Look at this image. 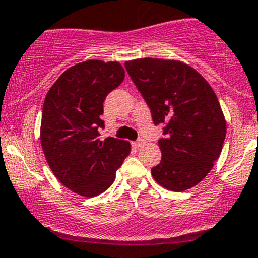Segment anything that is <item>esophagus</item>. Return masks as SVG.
I'll return each instance as SVG.
<instances>
[{"label": "esophagus", "instance_id": "34e87169", "mask_svg": "<svg viewBox=\"0 0 258 258\" xmlns=\"http://www.w3.org/2000/svg\"><path fill=\"white\" fill-rule=\"evenodd\" d=\"M142 145H144V140H139V141H136V142H132V146H134L135 148L141 147Z\"/></svg>", "mask_w": 258, "mask_h": 258}]
</instances>
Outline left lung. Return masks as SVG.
Returning <instances> with one entry per match:
<instances>
[{
    "mask_svg": "<svg viewBox=\"0 0 258 258\" xmlns=\"http://www.w3.org/2000/svg\"><path fill=\"white\" fill-rule=\"evenodd\" d=\"M155 124L165 123L158 141L162 158L151 170L166 189L182 192L196 186L220 157L226 119L215 91L201 74L176 59L137 58L124 63Z\"/></svg>",
    "mask_w": 258,
    "mask_h": 258,
    "instance_id": "left-lung-1",
    "label": "left lung"
}]
</instances>
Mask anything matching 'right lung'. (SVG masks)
<instances>
[{"label": "right lung", "instance_id": "add662e5", "mask_svg": "<svg viewBox=\"0 0 258 258\" xmlns=\"http://www.w3.org/2000/svg\"><path fill=\"white\" fill-rule=\"evenodd\" d=\"M124 79L116 61L88 59L67 69L46 95L41 146L56 178L75 194L95 197L116 178L131 152L128 141L100 140L103 101Z\"/></svg>", "mask_w": 258, "mask_h": 258}]
</instances>
